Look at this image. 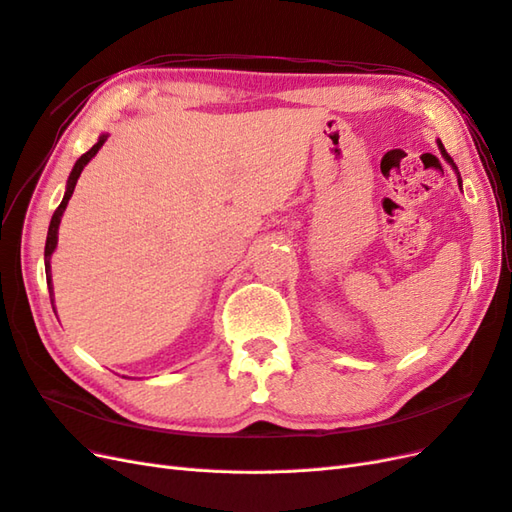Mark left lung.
Here are the masks:
<instances>
[{"mask_svg":"<svg viewBox=\"0 0 512 512\" xmlns=\"http://www.w3.org/2000/svg\"><path fill=\"white\" fill-rule=\"evenodd\" d=\"M440 149H442V156H444V158H446V160H448V162H451V164H453V160H451V156H448V153H446V149H444V147H442V143H440ZM453 166H455V164H453Z\"/></svg>","mask_w":512,"mask_h":512,"instance_id":"left-lung-1","label":"left lung"}]
</instances>
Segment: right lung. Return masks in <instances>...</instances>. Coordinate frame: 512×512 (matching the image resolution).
I'll list each match as a JSON object with an SVG mask.
<instances>
[{
  "label": "right lung",
  "mask_w": 512,
  "mask_h": 512,
  "mask_svg": "<svg viewBox=\"0 0 512 512\" xmlns=\"http://www.w3.org/2000/svg\"><path fill=\"white\" fill-rule=\"evenodd\" d=\"M104 141H106V136H100V141H98L94 147H91L87 153H83V156H81L79 160H76V164H74V168H72V173H70V179H68L66 196H64V200H61V205L55 209L53 218H51L49 235H46V245H44V269H46V284H49V286H51V254L55 252V245H57V228H59V222H61V215H64V211H66L68 200H70V196H72V192H74V188H76V181H79L85 164L96 156V153L100 151V147L104 145ZM49 292H51V297H53V290H51V288H49ZM51 303H53V299H51Z\"/></svg>",
  "instance_id": "obj_1"
}]
</instances>
